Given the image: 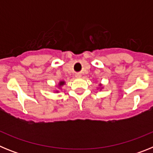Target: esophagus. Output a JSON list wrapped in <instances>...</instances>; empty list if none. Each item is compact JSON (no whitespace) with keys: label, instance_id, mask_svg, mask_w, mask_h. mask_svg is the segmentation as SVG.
I'll list each match as a JSON object with an SVG mask.
<instances>
[{"label":"esophagus","instance_id":"1","mask_svg":"<svg viewBox=\"0 0 153 153\" xmlns=\"http://www.w3.org/2000/svg\"><path fill=\"white\" fill-rule=\"evenodd\" d=\"M76 76L77 78H79L81 76H80V74H76Z\"/></svg>","mask_w":153,"mask_h":153}]
</instances>
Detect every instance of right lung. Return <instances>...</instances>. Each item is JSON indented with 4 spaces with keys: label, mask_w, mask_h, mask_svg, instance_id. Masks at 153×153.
<instances>
[{
    "label": "right lung",
    "mask_w": 153,
    "mask_h": 153,
    "mask_svg": "<svg viewBox=\"0 0 153 153\" xmlns=\"http://www.w3.org/2000/svg\"><path fill=\"white\" fill-rule=\"evenodd\" d=\"M64 83H65L64 81H60V83H59V86H63V85H64Z\"/></svg>",
    "instance_id": "add662e5"
}]
</instances>
